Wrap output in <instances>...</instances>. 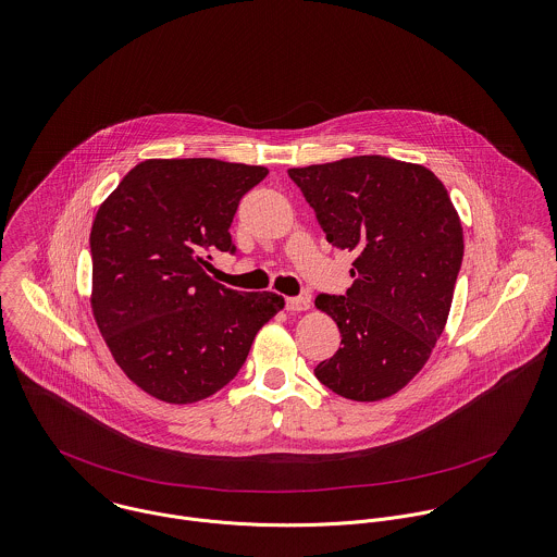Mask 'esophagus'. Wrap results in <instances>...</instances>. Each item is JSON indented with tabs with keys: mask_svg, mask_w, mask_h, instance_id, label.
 I'll list each match as a JSON object with an SVG mask.
<instances>
[{
	"mask_svg": "<svg viewBox=\"0 0 557 557\" xmlns=\"http://www.w3.org/2000/svg\"><path fill=\"white\" fill-rule=\"evenodd\" d=\"M286 310L288 312H306V310H310V299L308 297H290V299H286Z\"/></svg>",
	"mask_w": 557,
	"mask_h": 557,
	"instance_id": "34e87169",
	"label": "esophagus"
}]
</instances>
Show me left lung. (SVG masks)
Here are the masks:
<instances>
[{
	"instance_id": "1",
	"label": "left lung",
	"mask_w": 557,
	"mask_h": 557,
	"mask_svg": "<svg viewBox=\"0 0 557 557\" xmlns=\"http://www.w3.org/2000/svg\"><path fill=\"white\" fill-rule=\"evenodd\" d=\"M327 240L355 253L346 297L314 306L342 334L317 379L342 398L398 394L444 334L462 262V225L444 183L424 165L381 154L290 168Z\"/></svg>"
}]
</instances>
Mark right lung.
Masks as SVG:
<instances>
[{
	"label": "right lung",
	"instance_id": "right-lung-1",
	"mask_svg": "<svg viewBox=\"0 0 557 557\" xmlns=\"http://www.w3.org/2000/svg\"><path fill=\"white\" fill-rule=\"evenodd\" d=\"M267 174L220 159H148L99 207L92 314L120 370L152 398L191 405L220 392L284 308L282 295H240L207 273L209 251H234L238 200Z\"/></svg>",
	"mask_w": 557,
	"mask_h": 557
}]
</instances>
